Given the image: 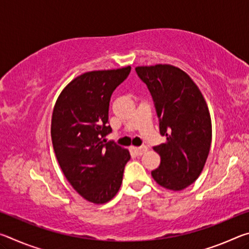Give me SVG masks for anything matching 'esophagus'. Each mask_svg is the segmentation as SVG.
I'll list each match as a JSON object with an SVG mask.
<instances>
[{"instance_id": "obj_1", "label": "esophagus", "mask_w": 249, "mask_h": 249, "mask_svg": "<svg viewBox=\"0 0 249 249\" xmlns=\"http://www.w3.org/2000/svg\"><path fill=\"white\" fill-rule=\"evenodd\" d=\"M133 150H134V153L136 154L137 156H141V155H142L144 153H146L147 147H145V146H142V147H134Z\"/></svg>"}]
</instances>
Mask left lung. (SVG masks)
Here are the masks:
<instances>
[{
  "mask_svg": "<svg viewBox=\"0 0 249 249\" xmlns=\"http://www.w3.org/2000/svg\"><path fill=\"white\" fill-rule=\"evenodd\" d=\"M153 96L163 144L154 147L160 166L151 171L161 187L181 191L199 178L208 159L212 123L205 100L189 75L171 65L136 67Z\"/></svg>",
  "mask_w": 249,
  "mask_h": 249,
  "instance_id": "1",
  "label": "left lung"
}]
</instances>
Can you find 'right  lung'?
<instances>
[{
  "label": "right lung",
  "instance_id": "obj_1",
  "mask_svg": "<svg viewBox=\"0 0 249 249\" xmlns=\"http://www.w3.org/2000/svg\"><path fill=\"white\" fill-rule=\"evenodd\" d=\"M130 67L90 71L73 79L54 104L52 140L62 172L73 189L95 204L107 203L119 192L127 149L102 138L108 125L111 95L128 77Z\"/></svg>",
  "mask_w": 249,
  "mask_h": 249
}]
</instances>
